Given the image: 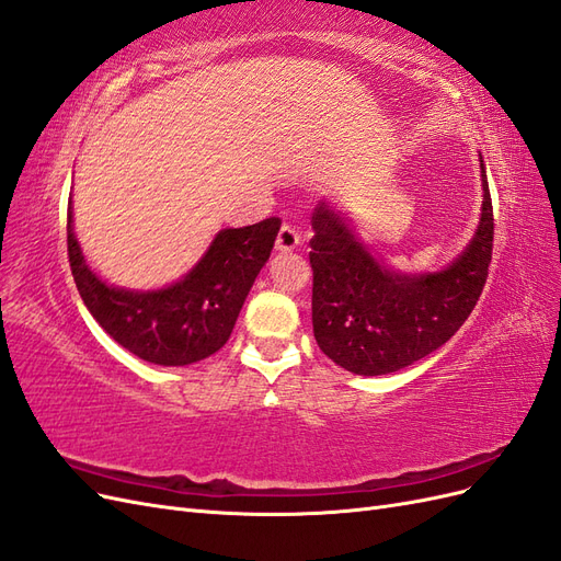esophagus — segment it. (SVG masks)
Returning <instances> with one entry per match:
<instances>
[{
    "label": "esophagus",
    "mask_w": 561,
    "mask_h": 561,
    "mask_svg": "<svg viewBox=\"0 0 561 561\" xmlns=\"http://www.w3.org/2000/svg\"><path fill=\"white\" fill-rule=\"evenodd\" d=\"M301 243V236L290 227V225H283L278 231V239H276V250L278 252H293L297 250Z\"/></svg>",
    "instance_id": "34e87169"
}]
</instances>
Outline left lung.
<instances>
[{
	"label": "left lung",
	"instance_id": "left-lung-1",
	"mask_svg": "<svg viewBox=\"0 0 561 561\" xmlns=\"http://www.w3.org/2000/svg\"><path fill=\"white\" fill-rule=\"evenodd\" d=\"M482 210L468 245L439 271H398L369 248L363 229L336 201L311 217L313 336L332 363L381 377L437 351L478 304L494 245L486 168L480 154Z\"/></svg>",
	"mask_w": 561,
	"mask_h": 561
}]
</instances>
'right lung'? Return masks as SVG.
I'll list each match as a JSON object with an SVG mask.
<instances>
[{
  "label": "right lung",
  "instance_id": "right-lung-1",
  "mask_svg": "<svg viewBox=\"0 0 561 561\" xmlns=\"http://www.w3.org/2000/svg\"><path fill=\"white\" fill-rule=\"evenodd\" d=\"M278 229L276 217L219 229L184 276L163 287L135 290L95 274L75 233L72 198L67 203V254L83 304L118 346L163 367L198 363L227 344Z\"/></svg>",
  "mask_w": 561,
  "mask_h": 561
}]
</instances>
